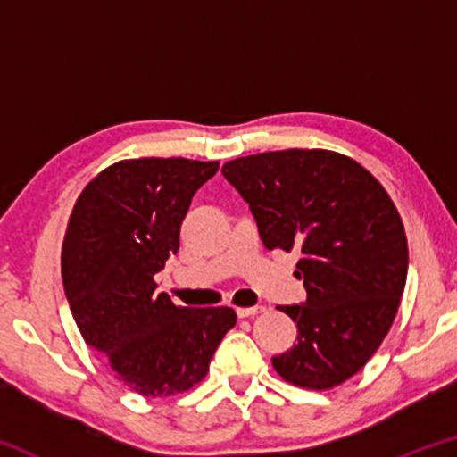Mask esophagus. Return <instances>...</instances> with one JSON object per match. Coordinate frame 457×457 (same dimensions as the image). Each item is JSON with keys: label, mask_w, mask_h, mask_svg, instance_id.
Returning <instances> with one entry per match:
<instances>
[{"label": "esophagus", "mask_w": 457, "mask_h": 457, "mask_svg": "<svg viewBox=\"0 0 457 457\" xmlns=\"http://www.w3.org/2000/svg\"><path fill=\"white\" fill-rule=\"evenodd\" d=\"M266 306H250V308H237V316L239 319H247V316H253V314H260L264 312Z\"/></svg>", "instance_id": "1"}]
</instances>
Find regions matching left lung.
Wrapping results in <instances>:
<instances>
[{"label":"left lung","mask_w":457,"mask_h":457,"mask_svg":"<svg viewBox=\"0 0 457 457\" xmlns=\"http://www.w3.org/2000/svg\"><path fill=\"white\" fill-rule=\"evenodd\" d=\"M221 173L250 205L268 250L300 252L306 303L280 306L298 343L272 365L306 389H332L367 365L395 320L407 237L383 185L357 161L322 149L228 161Z\"/></svg>","instance_id":"left-lung-1"}]
</instances>
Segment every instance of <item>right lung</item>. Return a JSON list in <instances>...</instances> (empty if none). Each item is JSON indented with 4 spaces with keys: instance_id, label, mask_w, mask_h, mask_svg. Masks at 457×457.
Segmentation results:
<instances>
[{
    "instance_id": "add662e5",
    "label": "right lung",
    "mask_w": 457,
    "mask_h": 457,
    "mask_svg": "<svg viewBox=\"0 0 457 457\" xmlns=\"http://www.w3.org/2000/svg\"><path fill=\"white\" fill-rule=\"evenodd\" d=\"M218 161L129 159L76 201L62 244V282L80 335L114 377L145 397L197 385L236 327L234 308L175 306L154 274L179 250L191 197Z\"/></svg>"
}]
</instances>
